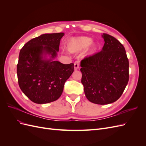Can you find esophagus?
I'll return each mask as SVG.
<instances>
[{
  "mask_svg": "<svg viewBox=\"0 0 146 146\" xmlns=\"http://www.w3.org/2000/svg\"><path fill=\"white\" fill-rule=\"evenodd\" d=\"M74 68L75 69H77L79 68V62L78 61H76L74 63Z\"/></svg>",
  "mask_w": 146,
  "mask_h": 146,
  "instance_id": "esophagus-1",
  "label": "esophagus"
}]
</instances>
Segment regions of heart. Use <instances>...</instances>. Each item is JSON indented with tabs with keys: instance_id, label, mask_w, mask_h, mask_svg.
Wrapping results in <instances>:
<instances>
[{
	"instance_id": "obj_1",
	"label": "heart",
	"mask_w": 146,
	"mask_h": 146,
	"mask_svg": "<svg viewBox=\"0 0 146 146\" xmlns=\"http://www.w3.org/2000/svg\"><path fill=\"white\" fill-rule=\"evenodd\" d=\"M92 39L86 36H78L70 39L67 43V49L70 53L80 52L85 49V55H93L98 49V46L92 42Z\"/></svg>"
}]
</instances>
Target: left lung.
<instances>
[{
    "label": "left lung",
    "mask_w": 146,
    "mask_h": 146,
    "mask_svg": "<svg viewBox=\"0 0 146 146\" xmlns=\"http://www.w3.org/2000/svg\"><path fill=\"white\" fill-rule=\"evenodd\" d=\"M102 36V50L81 61V82L88 100L106 105L122 94L129 79V63L125 48L117 39L105 33Z\"/></svg>",
    "instance_id": "left-lung-1"
}]
</instances>
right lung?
Masks as SVG:
<instances>
[{
	"mask_svg": "<svg viewBox=\"0 0 146 146\" xmlns=\"http://www.w3.org/2000/svg\"><path fill=\"white\" fill-rule=\"evenodd\" d=\"M64 35L42 34L21 49L17 65L19 85L34 103L47 104L58 99L64 83L74 72V63L64 64L55 60Z\"/></svg>",
	"mask_w": 146,
	"mask_h": 146,
	"instance_id": "right-lung-1",
	"label": "right lung"
}]
</instances>
